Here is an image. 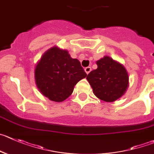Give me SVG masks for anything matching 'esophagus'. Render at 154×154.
<instances>
[{
  "label": "esophagus",
  "mask_w": 154,
  "mask_h": 154,
  "mask_svg": "<svg viewBox=\"0 0 154 154\" xmlns=\"http://www.w3.org/2000/svg\"><path fill=\"white\" fill-rule=\"evenodd\" d=\"M85 72L87 73V74H88V73L91 71V68L90 66L85 67Z\"/></svg>",
  "instance_id": "obj_1"
}]
</instances>
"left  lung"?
<instances>
[{
  "mask_svg": "<svg viewBox=\"0 0 154 154\" xmlns=\"http://www.w3.org/2000/svg\"><path fill=\"white\" fill-rule=\"evenodd\" d=\"M97 68L92 70L86 78L94 94L103 101H115L128 88V72L123 65L107 56L97 61Z\"/></svg>",
  "mask_w": 154,
  "mask_h": 154,
  "instance_id": "8db88e82",
  "label": "left lung"
}]
</instances>
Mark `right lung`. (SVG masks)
Returning <instances> with one entry per match:
<instances>
[{"instance_id": "right-lung-1", "label": "right lung", "mask_w": 154, "mask_h": 154, "mask_svg": "<svg viewBox=\"0 0 154 154\" xmlns=\"http://www.w3.org/2000/svg\"><path fill=\"white\" fill-rule=\"evenodd\" d=\"M87 74L79 60L66 50L53 47L42 55L35 69L39 91L49 100L62 102L72 94L75 85Z\"/></svg>"}]
</instances>
